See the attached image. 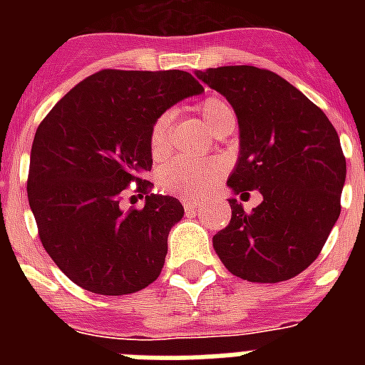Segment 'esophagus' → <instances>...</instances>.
<instances>
[{
  "label": "esophagus",
  "instance_id": "esophagus-1",
  "mask_svg": "<svg viewBox=\"0 0 365 365\" xmlns=\"http://www.w3.org/2000/svg\"><path fill=\"white\" fill-rule=\"evenodd\" d=\"M183 208H185V212H197V208H199V202H193V200H185L183 202Z\"/></svg>",
  "mask_w": 365,
  "mask_h": 365
}]
</instances>
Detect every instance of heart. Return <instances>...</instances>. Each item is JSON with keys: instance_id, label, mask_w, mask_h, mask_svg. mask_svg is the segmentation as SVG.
Returning a JSON list of instances; mask_svg holds the SVG:
<instances>
[{"instance_id": "heart-1", "label": "heart", "mask_w": 365, "mask_h": 365, "mask_svg": "<svg viewBox=\"0 0 365 365\" xmlns=\"http://www.w3.org/2000/svg\"><path fill=\"white\" fill-rule=\"evenodd\" d=\"M199 115L206 128L214 132L225 123L235 121L231 106L223 98L208 96L199 104ZM172 111L160 113L149 130V153L155 160L163 159L170 149V128ZM223 166L220 163H195L187 159H174L166 163L157 172V183L166 193L180 195V197H199L214 185L222 176Z\"/></svg>"}]
</instances>
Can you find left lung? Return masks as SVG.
Segmentation results:
<instances>
[{
  "mask_svg": "<svg viewBox=\"0 0 365 365\" xmlns=\"http://www.w3.org/2000/svg\"><path fill=\"white\" fill-rule=\"evenodd\" d=\"M195 73L239 119V160L227 185L242 199L248 191L263 197L252 212L229 199L231 222L212 239L217 257L248 282L297 277L322 252L341 214L346 160L337 130L274 71L222 66Z\"/></svg>",
  "mask_w": 365,
  "mask_h": 365,
  "instance_id": "1",
  "label": "left lung"
}]
</instances>
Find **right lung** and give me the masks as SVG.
Wrapping results in <instances>:
<instances>
[{
  "instance_id": "add662e5",
  "label": "right lung",
  "mask_w": 365,
  "mask_h": 365,
  "mask_svg": "<svg viewBox=\"0 0 365 365\" xmlns=\"http://www.w3.org/2000/svg\"><path fill=\"white\" fill-rule=\"evenodd\" d=\"M202 91L182 70H102L37 126L28 202L43 248L71 282L93 294L126 295L157 280L183 206L149 193V130L160 113ZM130 182L146 205L125 212L122 191Z\"/></svg>"
}]
</instances>
